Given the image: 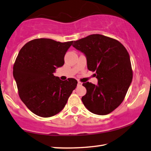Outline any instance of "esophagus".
I'll return each instance as SVG.
<instances>
[{
  "mask_svg": "<svg viewBox=\"0 0 151 151\" xmlns=\"http://www.w3.org/2000/svg\"><path fill=\"white\" fill-rule=\"evenodd\" d=\"M77 85H78V86H81V85H82V83L80 82V81H78Z\"/></svg>",
  "mask_w": 151,
  "mask_h": 151,
  "instance_id": "1",
  "label": "esophagus"
}]
</instances>
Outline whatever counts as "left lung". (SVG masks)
I'll list each match as a JSON object with an SVG mask.
<instances>
[{
  "instance_id": "8db88e82",
  "label": "left lung",
  "mask_w": 151,
  "mask_h": 151,
  "mask_svg": "<svg viewBox=\"0 0 151 151\" xmlns=\"http://www.w3.org/2000/svg\"><path fill=\"white\" fill-rule=\"evenodd\" d=\"M73 46L86 55L87 68L96 72L97 85L83 83L87 93L81 100L90 112L99 115L111 113L124 100L133 78L129 53L117 40L91 35Z\"/></svg>"
}]
</instances>
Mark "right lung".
I'll return each mask as SVG.
<instances>
[{
	"instance_id": "add662e5",
	"label": "right lung",
	"mask_w": 151,
	"mask_h": 151,
	"mask_svg": "<svg viewBox=\"0 0 151 151\" xmlns=\"http://www.w3.org/2000/svg\"><path fill=\"white\" fill-rule=\"evenodd\" d=\"M73 41L49 39L30 40L20 49L13 65L18 93L27 108L41 117L55 115L64 109L77 81H62L53 73L64 64V55Z\"/></svg>"
}]
</instances>
